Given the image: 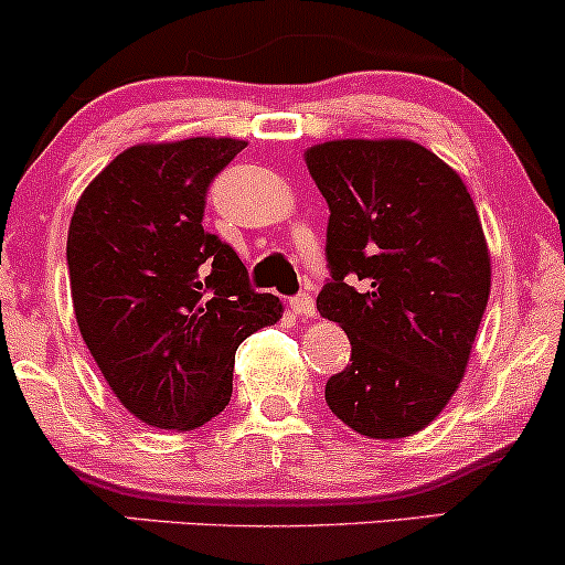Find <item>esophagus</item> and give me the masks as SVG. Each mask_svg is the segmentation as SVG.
<instances>
[{
	"instance_id": "esophagus-1",
	"label": "esophagus",
	"mask_w": 565,
	"mask_h": 565,
	"mask_svg": "<svg viewBox=\"0 0 565 565\" xmlns=\"http://www.w3.org/2000/svg\"><path fill=\"white\" fill-rule=\"evenodd\" d=\"M289 308L297 312V316H316V305H312V297L310 295H297V297H289Z\"/></svg>"
}]
</instances>
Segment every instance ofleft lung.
Wrapping results in <instances>:
<instances>
[{
    "label": "left lung",
    "mask_w": 565,
    "mask_h": 565,
    "mask_svg": "<svg viewBox=\"0 0 565 565\" xmlns=\"http://www.w3.org/2000/svg\"><path fill=\"white\" fill-rule=\"evenodd\" d=\"M305 160L331 213L318 310L352 344L326 403L365 437H411L458 390L487 310L479 213L460 175L416 141H326Z\"/></svg>",
    "instance_id": "1"
}]
</instances>
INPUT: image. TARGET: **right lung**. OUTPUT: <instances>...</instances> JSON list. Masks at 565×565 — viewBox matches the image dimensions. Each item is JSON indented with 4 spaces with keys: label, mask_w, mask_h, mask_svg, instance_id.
I'll use <instances>...</instances> for the list:
<instances>
[{
    "label": "right lung",
    "mask_w": 565,
    "mask_h": 565,
    "mask_svg": "<svg viewBox=\"0 0 565 565\" xmlns=\"http://www.w3.org/2000/svg\"><path fill=\"white\" fill-rule=\"evenodd\" d=\"M236 139L131 147L81 194L67 231L76 321L115 397L158 429L189 431L231 399L236 348L281 318L234 247L202 228Z\"/></svg>",
    "instance_id": "obj_1"
}]
</instances>
